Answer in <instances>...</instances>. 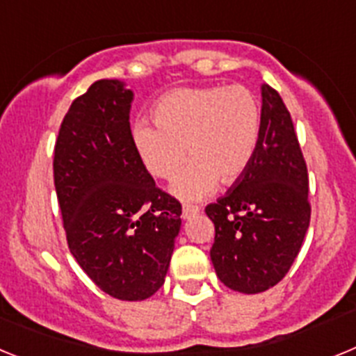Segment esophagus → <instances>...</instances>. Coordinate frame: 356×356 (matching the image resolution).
Instances as JSON below:
<instances>
[{"label": "esophagus", "mask_w": 356, "mask_h": 356, "mask_svg": "<svg viewBox=\"0 0 356 356\" xmlns=\"http://www.w3.org/2000/svg\"><path fill=\"white\" fill-rule=\"evenodd\" d=\"M200 213V207H193V205H184V210H181V217H184L185 221L188 219H193L194 216Z\"/></svg>", "instance_id": "esophagus-1"}]
</instances>
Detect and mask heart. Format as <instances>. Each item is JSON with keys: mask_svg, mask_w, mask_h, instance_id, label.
<instances>
[{"mask_svg": "<svg viewBox=\"0 0 356 356\" xmlns=\"http://www.w3.org/2000/svg\"><path fill=\"white\" fill-rule=\"evenodd\" d=\"M153 119L131 127V140L147 171L169 180L171 193L185 201L210 196L219 181L235 184L250 168L259 146L262 114L259 99L242 85L188 87L162 96Z\"/></svg>", "mask_w": 356, "mask_h": 356, "instance_id": "b5f03b06", "label": "heart"}]
</instances>
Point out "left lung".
I'll use <instances>...</instances> for the list:
<instances>
[{"label":"left lung","instance_id":"left-lung-1","mask_svg":"<svg viewBox=\"0 0 356 356\" xmlns=\"http://www.w3.org/2000/svg\"><path fill=\"white\" fill-rule=\"evenodd\" d=\"M262 128L246 172L205 209L213 269L232 291L259 294L291 269L310 225L308 172L280 94L262 85Z\"/></svg>","mask_w":356,"mask_h":356}]
</instances>
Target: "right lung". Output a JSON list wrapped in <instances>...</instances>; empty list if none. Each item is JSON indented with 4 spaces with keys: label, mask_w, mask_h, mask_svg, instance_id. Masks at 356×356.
Listing matches in <instances>:
<instances>
[{
    "label": "right lung",
    "mask_w": 356,
    "mask_h": 356,
    "mask_svg": "<svg viewBox=\"0 0 356 356\" xmlns=\"http://www.w3.org/2000/svg\"><path fill=\"white\" fill-rule=\"evenodd\" d=\"M134 92L97 80L62 121L53 175L71 254L97 287L122 301L155 294L180 234L181 205L156 188L134 147Z\"/></svg>",
    "instance_id": "1"
}]
</instances>
